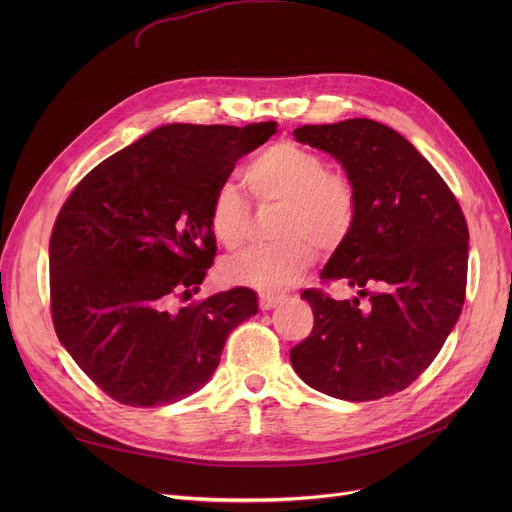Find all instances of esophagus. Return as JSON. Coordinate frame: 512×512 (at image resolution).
<instances>
[{"label":"esophagus","mask_w":512,"mask_h":512,"mask_svg":"<svg viewBox=\"0 0 512 512\" xmlns=\"http://www.w3.org/2000/svg\"><path fill=\"white\" fill-rule=\"evenodd\" d=\"M282 303V297H270V294H259V309L270 311Z\"/></svg>","instance_id":"obj_1"}]
</instances>
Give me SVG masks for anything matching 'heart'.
Instances as JSON below:
<instances>
[{
    "mask_svg": "<svg viewBox=\"0 0 512 512\" xmlns=\"http://www.w3.org/2000/svg\"><path fill=\"white\" fill-rule=\"evenodd\" d=\"M245 182L259 203L282 205L278 240L270 249H251L222 263L220 276L234 286L263 294L284 292L315 263V247L334 251L357 220L353 182L330 172L319 153L292 141L274 143L245 168ZM209 228L230 251L242 247L249 232V203L238 186L222 182L209 203Z\"/></svg>",
    "mask_w": 512,
    "mask_h": 512,
    "instance_id": "heart-1",
    "label": "heart"
}]
</instances>
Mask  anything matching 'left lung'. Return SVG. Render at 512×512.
Segmentation results:
<instances>
[{"mask_svg": "<svg viewBox=\"0 0 512 512\" xmlns=\"http://www.w3.org/2000/svg\"><path fill=\"white\" fill-rule=\"evenodd\" d=\"M294 139L336 157L355 186V226L319 276L355 288L357 297L334 301L305 290L315 321L290 363L305 384L342 400L405 390L436 359L465 303L469 230L461 205L386 124H307Z\"/></svg>", "mask_w": 512, "mask_h": 512, "instance_id": "8db88e82", "label": "left lung"}]
</instances>
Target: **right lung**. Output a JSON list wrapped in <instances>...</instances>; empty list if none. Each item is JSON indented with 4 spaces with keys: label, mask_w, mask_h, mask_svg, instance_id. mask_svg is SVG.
<instances>
[{
    "label": "right lung",
    "mask_w": 512,
    "mask_h": 512,
    "mask_svg": "<svg viewBox=\"0 0 512 512\" xmlns=\"http://www.w3.org/2000/svg\"><path fill=\"white\" fill-rule=\"evenodd\" d=\"M278 132L168 124L103 159L58 213L49 240L53 328L76 365L128 407L203 388L230 332L257 313L249 288L172 309L215 257L209 203L236 161Z\"/></svg>",
    "instance_id": "right-lung-1"
}]
</instances>
